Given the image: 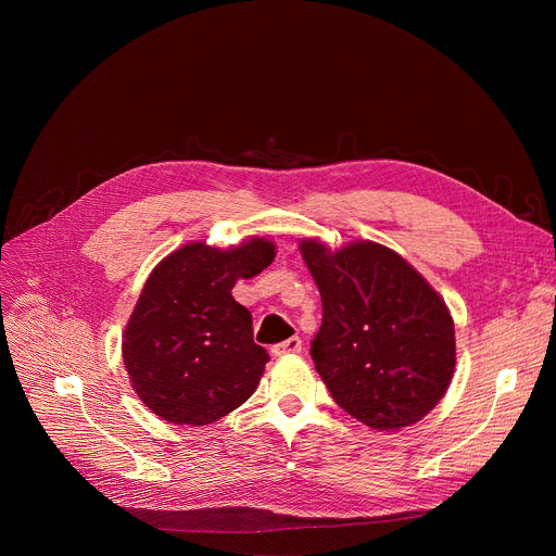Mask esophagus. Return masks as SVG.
Masks as SVG:
<instances>
[{
	"label": "esophagus",
	"instance_id": "obj_1",
	"mask_svg": "<svg viewBox=\"0 0 556 556\" xmlns=\"http://www.w3.org/2000/svg\"><path fill=\"white\" fill-rule=\"evenodd\" d=\"M273 356H286V354H299L301 352V339L299 337H292V339H286L277 345H273Z\"/></svg>",
	"mask_w": 556,
	"mask_h": 556
}]
</instances>
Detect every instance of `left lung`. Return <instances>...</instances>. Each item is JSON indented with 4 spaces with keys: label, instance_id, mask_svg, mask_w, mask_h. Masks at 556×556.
I'll return each mask as SVG.
<instances>
[{
    "label": "left lung",
    "instance_id": "1",
    "mask_svg": "<svg viewBox=\"0 0 556 556\" xmlns=\"http://www.w3.org/2000/svg\"><path fill=\"white\" fill-rule=\"evenodd\" d=\"M301 255L324 303L309 354L334 403L380 431L422 420L455 367L453 319L440 294L374 242L332 253L307 240Z\"/></svg>",
    "mask_w": 556,
    "mask_h": 556
}]
</instances>
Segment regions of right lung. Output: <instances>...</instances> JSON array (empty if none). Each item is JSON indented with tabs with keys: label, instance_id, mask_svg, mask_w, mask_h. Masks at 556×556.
Returning a JSON list of instances; mask_svg holds the SVG:
<instances>
[{
	"label": "right lung",
	"instance_id": "1",
	"mask_svg": "<svg viewBox=\"0 0 556 556\" xmlns=\"http://www.w3.org/2000/svg\"><path fill=\"white\" fill-rule=\"evenodd\" d=\"M273 260L275 247L253 237L230 251L187 244L153 268L125 328L123 361L155 416L200 427L251 399L270 356L230 290Z\"/></svg>",
	"mask_w": 556,
	"mask_h": 556
}]
</instances>
